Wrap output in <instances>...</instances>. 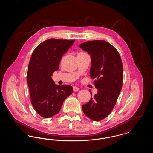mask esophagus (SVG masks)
Wrapping results in <instances>:
<instances>
[{"label":"esophagus","instance_id":"34e87169","mask_svg":"<svg viewBox=\"0 0 153 153\" xmlns=\"http://www.w3.org/2000/svg\"><path fill=\"white\" fill-rule=\"evenodd\" d=\"M73 91L74 92H76V91H78L79 90V88L77 87L76 86H74L73 87Z\"/></svg>","mask_w":153,"mask_h":153}]
</instances>
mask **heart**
I'll return each instance as SVG.
<instances>
[{"instance_id":"b5f03b06","label":"heart","mask_w":153,"mask_h":153,"mask_svg":"<svg viewBox=\"0 0 153 153\" xmlns=\"http://www.w3.org/2000/svg\"><path fill=\"white\" fill-rule=\"evenodd\" d=\"M82 53V52H81V53Z\"/></svg>"}]
</instances>
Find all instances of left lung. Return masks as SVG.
<instances>
[{"instance_id": "8db88e82", "label": "left lung", "mask_w": 153, "mask_h": 153, "mask_svg": "<svg viewBox=\"0 0 153 153\" xmlns=\"http://www.w3.org/2000/svg\"><path fill=\"white\" fill-rule=\"evenodd\" d=\"M79 46L91 56L90 76L96 79L97 89L94 97L91 96L89 102L82 105V110L89 119L100 121L111 113L122 89V59L117 49L105 41H88Z\"/></svg>"}]
</instances>
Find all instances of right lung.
Segmentation results:
<instances>
[{
    "label": "right lung",
    "instance_id": "obj_1",
    "mask_svg": "<svg viewBox=\"0 0 153 153\" xmlns=\"http://www.w3.org/2000/svg\"><path fill=\"white\" fill-rule=\"evenodd\" d=\"M74 42L49 39L39 44L31 55L27 80L31 104L41 117L48 118L58 114L65 99L73 92L71 85L55 84L51 76Z\"/></svg>",
    "mask_w": 153,
    "mask_h": 153
}]
</instances>
